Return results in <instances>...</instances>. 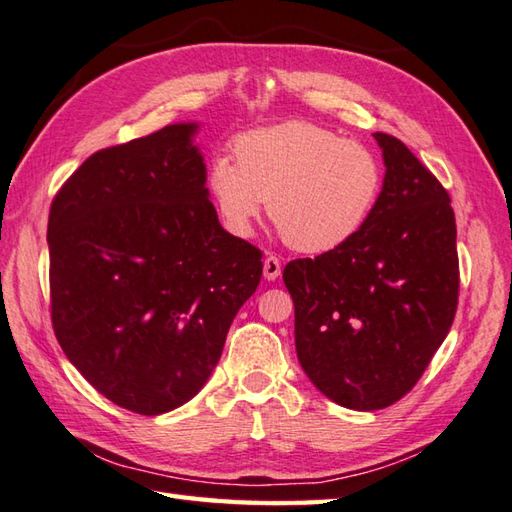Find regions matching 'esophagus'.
Listing matches in <instances>:
<instances>
[{
    "label": "esophagus",
    "mask_w": 512,
    "mask_h": 512,
    "mask_svg": "<svg viewBox=\"0 0 512 512\" xmlns=\"http://www.w3.org/2000/svg\"><path fill=\"white\" fill-rule=\"evenodd\" d=\"M280 271H282L280 258L274 256V254H269V256L265 258V263H263V276H265L267 280H276V278L280 276Z\"/></svg>",
    "instance_id": "obj_1"
}]
</instances>
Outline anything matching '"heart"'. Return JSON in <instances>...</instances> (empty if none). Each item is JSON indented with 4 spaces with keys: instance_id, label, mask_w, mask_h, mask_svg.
I'll return each mask as SVG.
<instances>
[{
    "instance_id": "heart-1",
    "label": "heart",
    "mask_w": 512,
    "mask_h": 512,
    "mask_svg": "<svg viewBox=\"0 0 512 512\" xmlns=\"http://www.w3.org/2000/svg\"><path fill=\"white\" fill-rule=\"evenodd\" d=\"M234 161L217 155L208 192L223 225L249 236L269 199V219L293 249L324 254L352 241L377 210L383 164L357 140L291 120L238 135Z\"/></svg>"
}]
</instances>
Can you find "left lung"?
<instances>
[{"mask_svg": "<svg viewBox=\"0 0 512 512\" xmlns=\"http://www.w3.org/2000/svg\"><path fill=\"white\" fill-rule=\"evenodd\" d=\"M377 210L346 245L295 258L282 280L295 306L306 377L342 407H390L423 377L458 309L456 217L436 175L388 133Z\"/></svg>", "mask_w": 512, "mask_h": 512, "instance_id": "left-lung-1", "label": "left lung"}]
</instances>
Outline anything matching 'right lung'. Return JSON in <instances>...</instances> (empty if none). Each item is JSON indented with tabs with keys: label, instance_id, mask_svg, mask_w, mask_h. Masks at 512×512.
Segmentation results:
<instances>
[{
	"label": "right lung",
	"instance_id": "add662e5",
	"mask_svg": "<svg viewBox=\"0 0 512 512\" xmlns=\"http://www.w3.org/2000/svg\"><path fill=\"white\" fill-rule=\"evenodd\" d=\"M195 129L94 153L50 206L54 335L105 399L142 416L203 388L263 276V252L217 219Z\"/></svg>",
	"mask_w": 512,
	"mask_h": 512
}]
</instances>
